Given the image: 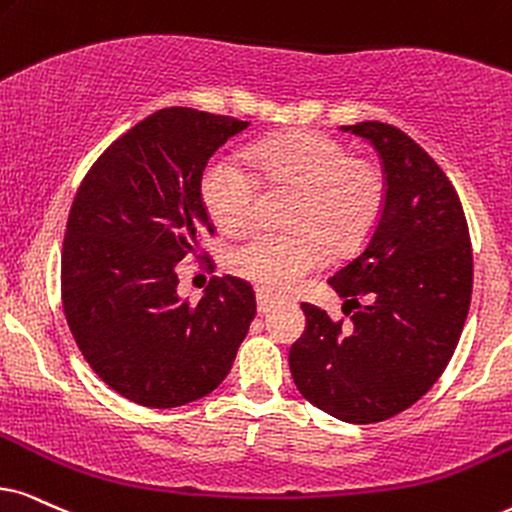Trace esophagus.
<instances>
[{
    "instance_id": "34e87169",
    "label": "esophagus",
    "mask_w": 512,
    "mask_h": 512,
    "mask_svg": "<svg viewBox=\"0 0 512 512\" xmlns=\"http://www.w3.org/2000/svg\"><path fill=\"white\" fill-rule=\"evenodd\" d=\"M271 307H274V297H269L267 293H257V312L260 314H267L271 312Z\"/></svg>"
}]
</instances>
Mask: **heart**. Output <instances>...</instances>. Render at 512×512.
I'll use <instances>...</instances> for the list:
<instances>
[{"mask_svg":"<svg viewBox=\"0 0 512 512\" xmlns=\"http://www.w3.org/2000/svg\"><path fill=\"white\" fill-rule=\"evenodd\" d=\"M250 165L271 189H293V231H260L231 252V269L267 293H288L326 262L373 234L385 208V177L371 160L349 158L321 132H293L250 148ZM248 167L217 155L200 177V196L224 234L248 229L257 215L260 181Z\"/></svg>","mask_w":512,"mask_h":512,"instance_id":"obj_1","label":"heart"}]
</instances>
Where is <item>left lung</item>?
<instances>
[{"label": "left lung", "mask_w": 512, "mask_h": 512, "mask_svg": "<svg viewBox=\"0 0 512 512\" xmlns=\"http://www.w3.org/2000/svg\"><path fill=\"white\" fill-rule=\"evenodd\" d=\"M342 132L378 151L385 208L364 250L328 278L352 323L302 302L307 328L288 361L304 399L364 425L406 411L444 373L470 309L472 250L456 189L409 134L385 122Z\"/></svg>", "instance_id": "1"}]
</instances>
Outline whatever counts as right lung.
Here are the masks:
<instances>
[{"instance_id": "1", "label": "right lung", "mask_w": 512, "mask_h": 512, "mask_svg": "<svg viewBox=\"0 0 512 512\" xmlns=\"http://www.w3.org/2000/svg\"><path fill=\"white\" fill-rule=\"evenodd\" d=\"M248 122L163 108L113 141L75 193L61 255L70 333L94 373L122 397L174 409L229 375L257 304L250 283L212 278L181 300L179 262L210 231L205 165Z\"/></svg>"}]
</instances>
